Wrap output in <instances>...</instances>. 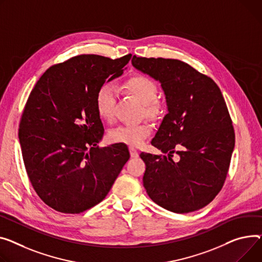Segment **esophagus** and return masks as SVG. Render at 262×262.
<instances>
[{
    "instance_id": "1",
    "label": "esophagus",
    "mask_w": 262,
    "mask_h": 262,
    "mask_svg": "<svg viewBox=\"0 0 262 262\" xmlns=\"http://www.w3.org/2000/svg\"><path fill=\"white\" fill-rule=\"evenodd\" d=\"M129 152L133 158H137V157H139V152L135 147H129Z\"/></svg>"
}]
</instances>
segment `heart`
I'll return each instance as SVG.
<instances>
[{"label": "heart", "instance_id": "b5f03b06", "mask_svg": "<svg viewBox=\"0 0 262 262\" xmlns=\"http://www.w3.org/2000/svg\"><path fill=\"white\" fill-rule=\"evenodd\" d=\"M124 89L134 95L143 104V111L147 117L157 118L162 112L161 103L156 100L158 95V87L148 77L143 75H135L123 84ZM117 100V89L111 83H104L96 95V108L99 116L110 120L114 116V107ZM151 126L143 123L134 125H120L108 133L112 142L123 143L130 146H139L150 135Z\"/></svg>", "mask_w": 262, "mask_h": 262}]
</instances>
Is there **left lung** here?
I'll return each instance as SVG.
<instances>
[{"instance_id":"obj_1","label":"left lung","mask_w":262,"mask_h":262,"mask_svg":"<svg viewBox=\"0 0 262 262\" xmlns=\"http://www.w3.org/2000/svg\"><path fill=\"white\" fill-rule=\"evenodd\" d=\"M132 64L160 82L168 112L150 142L167 156L140 154L146 193L173 213L200 210L222 188L235 146L221 91L210 77L179 60L134 56ZM173 152L178 162L171 159Z\"/></svg>"}]
</instances>
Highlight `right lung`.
Instances as JSON below:
<instances>
[{"mask_svg": "<svg viewBox=\"0 0 262 262\" xmlns=\"http://www.w3.org/2000/svg\"><path fill=\"white\" fill-rule=\"evenodd\" d=\"M130 58L74 57L48 68L29 95L19 128L23 160L38 196L58 212L79 214L100 203L129 159L123 144L98 146L104 127L96 95Z\"/></svg>", "mask_w": 262, "mask_h": 262, "instance_id": "add662e5", "label": "right lung"}]
</instances>
